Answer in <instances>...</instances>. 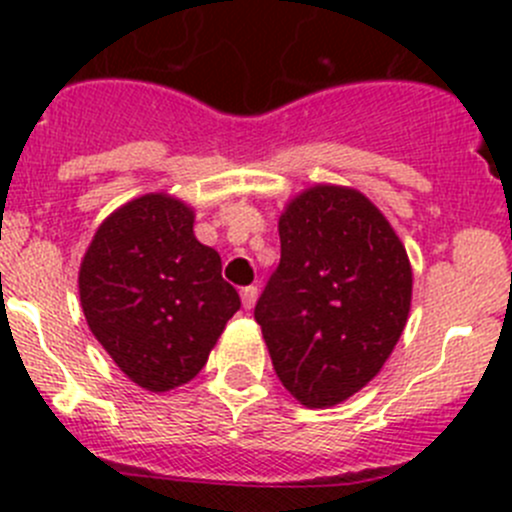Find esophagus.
Returning a JSON list of instances; mask_svg holds the SVG:
<instances>
[{
	"mask_svg": "<svg viewBox=\"0 0 512 512\" xmlns=\"http://www.w3.org/2000/svg\"><path fill=\"white\" fill-rule=\"evenodd\" d=\"M256 298H258V288L256 286L241 288V301H244V308H254Z\"/></svg>",
	"mask_w": 512,
	"mask_h": 512,
	"instance_id": "obj_1",
	"label": "esophagus"
}]
</instances>
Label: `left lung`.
Here are the masks:
<instances>
[{"label":"left lung","mask_w":512,"mask_h":512,"mask_svg":"<svg viewBox=\"0 0 512 512\" xmlns=\"http://www.w3.org/2000/svg\"><path fill=\"white\" fill-rule=\"evenodd\" d=\"M281 261L256 303L273 371L306 408L361 391L396 348L413 273L386 216L356 189L318 184L278 219Z\"/></svg>","instance_id":"obj_1"}]
</instances>
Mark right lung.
<instances>
[{"instance_id": "obj_1", "label": "right lung", "mask_w": 512, "mask_h": 512, "mask_svg": "<svg viewBox=\"0 0 512 512\" xmlns=\"http://www.w3.org/2000/svg\"><path fill=\"white\" fill-rule=\"evenodd\" d=\"M79 298L96 341L154 393L189 383L241 308L221 256L196 241L194 211L169 194L139 196L96 229Z\"/></svg>"}]
</instances>
